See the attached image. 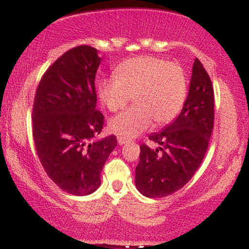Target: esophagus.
Segmentation results:
<instances>
[{"label":"esophagus","mask_w":249,"mask_h":249,"mask_svg":"<svg viewBox=\"0 0 249 249\" xmlns=\"http://www.w3.org/2000/svg\"><path fill=\"white\" fill-rule=\"evenodd\" d=\"M126 142H127L126 139L122 138V137H118V144L119 145H124V144H126Z\"/></svg>","instance_id":"obj_1"}]
</instances>
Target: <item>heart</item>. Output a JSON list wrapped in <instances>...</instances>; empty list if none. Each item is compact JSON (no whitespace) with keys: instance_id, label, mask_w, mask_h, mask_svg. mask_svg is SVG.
<instances>
[{"instance_id":"heart-1","label":"heart","mask_w":249,"mask_h":249,"mask_svg":"<svg viewBox=\"0 0 249 249\" xmlns=\"http://www.w3.org/2000/svg\"><path fill=\"white\" fill-rule=\"evenodd\" d=\"M116 77L97 83L99 101L107 110L118 111L131 101L136 104L113 117L110 130L124 139L146 131L154 121L162 126L179 115L187 96V76L181 65L153 56L126 59Z\"/></svg>"}]
</instances>
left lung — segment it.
<instances>
[{
  "label": "left lung",
  "instance_id": "8db88e82",
  "mask_svg": "<svg viewBox=\"0 0 249 249\" xmlns=\"http://www.w3.org/2000/svg\"><path fill=\"white\" fill-rule=\"evenodd\" d=\"M214 125V91L207 71L194 59L190 90L176 121L148 139L160 146L142 144L136 167V186L147 198H164L190 181L210 144Z\"/></svg>",
  "mask_w": 249,
  "mask_h": 249
}]
</instances>
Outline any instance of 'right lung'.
I'll list each match as a JSON object with an SVG mask.
<instances>
[{
  "mask_svg": "<svg viewBox=\"0 0 249 249\" xmlns=\"http://www.w3.org/2000/svg\"><path fill=\"white\" fill-rule=\"evenodd\" d=\"M101 57L90 45L68 50L48 68L33 107L37 156L49 178L64 192L88 196L101 186L116 136L95 141L104 116L96 108V72Z\"/></svg>",
  "mask_w": 249,
  "mask_h": 249,
  "instance_id": "1",
  "label": "right lung"
}]
</instances>
